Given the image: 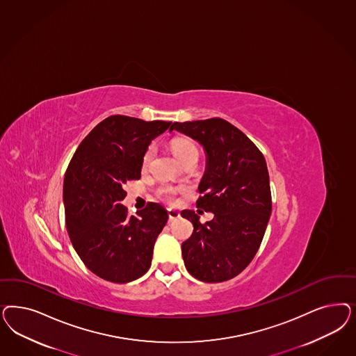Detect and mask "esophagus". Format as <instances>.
<instances>
[{
  "instance_id": "obj_1",
  "label": "esophagus",
  "mask_w": 356,
  "mask_h": 356,
  "mask_svg": "<svg viewBox=\"0 0 356 356\" xmlns=\"http://www.w3.org/2000/svg\"><path fill=\"white\" fill-rule=\"evenodd\" d=\"M168 215H169V220L172 221V220H175V218H179L181 215H179V212L178 211H175V209H168Z\"/></svg>"
}]
</instances>
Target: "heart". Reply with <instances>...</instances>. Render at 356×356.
<instances>
[{"instance_id":"obj_1","label":"heart","mask_w":356,"mask_h":356,"mask_svg":"<svg viewBox=\"0 0 356 356\" xmlns=\"http://www.w3.org/2000/svg\"><path fill=\"white\" fill-rule=\"evenodd\" d=\"M170 148H172L174 156L177 157V160L179 161L181 163H184V161L188 160L193 156H197L195 144L187 138H174L170 143ZM152 157H153V149L149 148L143 157V165L148 166ZM156 194L165 202H172L174 195H175V190L170 187H161L157 190Z\"/></svg>"}]
</instances>
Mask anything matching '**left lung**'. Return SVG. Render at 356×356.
Instances as JSON below:
<instances>
[{"mask_svg": "<svg viewBox=\"0 0 356 356\" xmlns=\"http://www.w3.org/2000/svg\"><path fill=\"white\" fill-rule=\"evenodd\" d=\"M172 129L195 138L206 149V172L196 207L213 213L211 221L202 224L194 211H182V218L194 225L191 237L182 243L184 266L202 282L229 280L252 262L271 215L264 154L242 131L221 118L175 122Z\"/></svg>", "mask_w": 356, "mask_h": 356, "instance_id": "obj_1", "label": "left lung"}]
</instances>
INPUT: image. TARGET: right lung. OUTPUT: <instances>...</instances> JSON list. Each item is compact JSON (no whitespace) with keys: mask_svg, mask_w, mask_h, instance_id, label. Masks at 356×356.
Segmentation results:
<instances>
[{"mask_svg":"<svg viewBox=\"0 0 356 356\" xmlns=\"http://www.w3.org/2000/svg\"><path fill=\"white\" fill-rule=\"evenodd\" d=\"M170 122L113 115L81 141L64 177L69 238L83 264L111 283H128L149 270L154 242L168 212L148 203L129 216L123 184L140 179L150 141Z\"/></svg>","mask_w":356,"mask_h":356,"instance_id":"1","label":"right lung"}]
</instances>
